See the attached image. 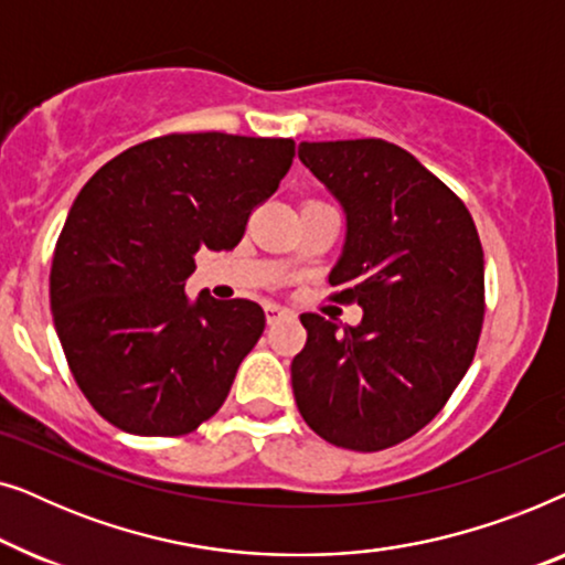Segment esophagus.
I'll return each mask as SVG.
<instances>
[{
	"mask_svg": "<svg viewBox=\"0 0 565 565\" xmlns=\"http://www.w3.org/2000/svg\"><path fill=\"white\" fill-rule=\"evenodd\" d=\"M265 313H267V323H275V321H280L282 316H288V308H282V306H277V303H267L265 306Z\"/></svg>",
	"mask_w": 565,
	"mask_h": 565,
	"instance_id": "34e87169",
	"label": "esophagus"
}]
</instances>
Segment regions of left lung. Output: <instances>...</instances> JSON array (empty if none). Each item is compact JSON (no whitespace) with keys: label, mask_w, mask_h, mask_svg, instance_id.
I'll return each instance as SVG.
<instances>
[{"label":"left lung","mask_w":565,"mask_h":565,"mask_svg":"<svg viewBox=\"0 0 565 565\" xmlns=\"http://www.w3.org/2000/svg\"><path fill=\"white\" fill-rule=\"evenodd\" d=\"M298 157L347 211L331 300L362 306L339 331L303 313L292 393L308 427L354 452L414 437L450 401L481 337L483 246L468 207L383 138L300 143Z\"/></svg>","instance_id":"left-lung-1"}]
</instances>
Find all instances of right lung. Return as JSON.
Masks as SVG:
<instances>
[{"instance_id":"right-lung-1","label":"right lung","mask_w":565,"mask_h":565,"mask_svg":"<svg viewBox=\"0 0 565 565\" xmlns=\"http://www.w3.org/2000/svg\"><path fill=\"white\" fill-rule=\"evenodd\" d=\"M296 141L167 134L99 167L76 195L51 265V311L68 370L122 431L180 437L226 401L265 331L254 300L190 303L195 252H231L277 190Z\"/></svg>"}]
</instances>
